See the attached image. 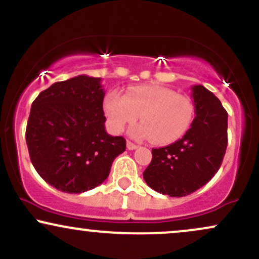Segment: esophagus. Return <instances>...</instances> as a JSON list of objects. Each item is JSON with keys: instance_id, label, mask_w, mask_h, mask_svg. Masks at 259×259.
<instances>
[{"instance_id": "obj_1", "label": "esophagus", "mask_w": 259, "mask_h": 259, "mask_svg": "<svg viewBox=\"0 0 259 259\" xmlns=\"http://www.w3.org/2000/svg\"><path fill=\"white\" fill-rule=\"evenodd\" d=\"M126 147H127V150L133 151V150H136V148H138L139 146H138V145L133 144L132 141H127V142H126Z\"/></svg>"}]
</instances>
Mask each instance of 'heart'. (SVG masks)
I'll return each mask as SVG.
<instances>
[{"label":"heart","mask_w":259,"mask_h":259,"mask_svg":"<svg viewBox=\"0 0 259 259\" xmlns=\"http://www.w3.org/2000/svg\"><path fill=\"white\" fill-rule=\"evenodd\" d=\"M103 111L113 132L120 133L139 118L142 123L129 130L134 139H152L168 145L185 135L195 117L194 102L160 85L132 86L120 95L111 91L103 101Z\"/></svg>","instance_id":"heart-1"}]
</instances>
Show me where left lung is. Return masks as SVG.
Instances as JSON below:
<instances>
[{"instance_id":"8db88e82","label":"left lung","mask_w":259,"mask_h":259,"mask_svg":"<svg viewBox=\"0 0 259 259\" xmlns=\"http://www.w3.org/2000/svg\"><path fill=\"white\" fill-rule=\"evenodd\" d=\"M195 119L180 140L153 148L144 179L154 191L170 197L187 196L214 177L228 145V113L204 86H192Z\"/></svg>"}]
</instances>
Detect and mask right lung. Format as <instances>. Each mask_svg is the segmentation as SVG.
<instances>
[{
    "instance_id": "1",
    "label": "right lung",
    "mask_w": 259,
    "mask_h": 259,
    "mask_svg": "<svg viewBox=\"0 0 259 259\" xmlns=\"http://www.w3.org/2000/svg\"><path fill=\"white\" fill-rule=\"evenodd\" d=\"M103 99L101 78L78 75L55 82L32 102L25 133L31 163L59 191L95 189L125 151V139L106 132Z\"/></svg>"
}]
</instances>
